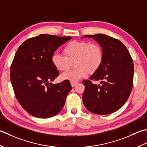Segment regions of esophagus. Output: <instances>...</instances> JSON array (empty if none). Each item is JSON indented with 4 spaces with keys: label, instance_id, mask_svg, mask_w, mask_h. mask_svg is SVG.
<instances>
[{
    "label": "esophagus",
    "instance_id": "1",
    "mask_svg": "<svg viewBox=\"0 0 147 147\" xmlns=\"http://www.w3.org/2000/svg\"><path fill=\"white\" fill-rule=\"evenodd\" d=\"M77 82H71V86L72 87H74L76 84H77Z\"/></svg>",
    "mask_w": 147,
    "mask_h": 147
}]
</instances>
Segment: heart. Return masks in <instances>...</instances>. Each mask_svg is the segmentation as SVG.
I'll return each instance as SVG.
<instances>
[{
    "mask_svg": "<svg viewBox=\"0 0 147 147\" xmlns=\"http://www.w3.org/2000/svg\"><path fill=\"white\" fill-rule=\"evenodd\" d=\"M64 56L55 53L52 56L51 61L54 67L59 71H65L69 68L70 61L74 59V69L63 73L61 80L76 82L84 77L89 73H94L102 63L103 51L100 45L90 44L87 41H71L63 49Z\"/></svg>",
    "mask_w": 147,
    "mask_h": 147,
    "instance_id": "b5f03b06",
    "label": "heart"
}]
</instances>
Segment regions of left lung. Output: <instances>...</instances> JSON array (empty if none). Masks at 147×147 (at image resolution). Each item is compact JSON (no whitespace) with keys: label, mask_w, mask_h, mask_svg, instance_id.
I'll use <instances>...</instances> for the list:
<instances>
[{"label":"left lung","mask_w":147,"mask_h":147,"mask_svg":"<svg viewBox=\"0 0 147 147\" xmlns=\"http://www.w3.org/2000/svg\"><path fill=\"white\" fill-rule=\"evenodd\" d=\"M92 37L102 47L103 60L100 67L83 84L84 106L89 111L98 115L112 113L126 102L133 88L134 64L129 53L123 43L105 34L84 35ZM92 80H100L94 85Z\"/></svg>","instance_id":"1"}]
</instances>
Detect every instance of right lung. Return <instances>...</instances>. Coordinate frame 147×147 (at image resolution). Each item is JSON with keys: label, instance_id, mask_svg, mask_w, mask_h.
Listing matches in <instances>:
<instances>
[{"label": "right lung", "instance_id": "add662e5", "mask_svg": "<svg viewBox=\"0 0 147 147\" xmlns=\"http://www.w3.org/2000/svg\"><path fill=\"white\" fill-rule=\"evenodd\" d=\"M71 37L40 34L23 42L11 66L10 79L18 101L30 114L51 117L61 111L71 89L69 80L53 84L59 71L51 58Z\"/></svg>", "mask_w": 147, "mask_h": 147}]
</instances>
